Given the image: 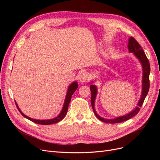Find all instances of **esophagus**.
I'll return each instance as SVG.
<instances>
[{
    "mask_svg": "<svg viewBox=\"0 0 160 160\" xmlns=\"http://www.w3.org/2000/svg\"><path fill=\"white\" fill-rule=\"evenodd\" d=\"M90 79V75L88 73V72H83V74H81L79 77V81L81 82H86L88 81Z\"/></svg>",
    "mask_w": 160,
    "mask_h": 160,
    "instance_id": "34e87169",
    "label": "esophagus"
}]
</instances>
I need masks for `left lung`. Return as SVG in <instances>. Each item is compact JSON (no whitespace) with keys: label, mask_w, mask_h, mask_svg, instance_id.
Listing matches in <instances>:
<instances>
[{"label":"left lung","mask_w":160,"mask_h":160,"mask_svg":"<svg viewBox=\"0 0 160 160\" xmlns=\"http://www.w3.org/2000/svg\"><path fill=\"white\" fill-rule=\"evenodd\" d=\"M128 49L129 52H133V55L138 58V59L141 62L142 65L143 69V77H142V96L140 98V99L138 103V106L135 108L132 111H131L127 115H125L123 116H120L117 118L115 119H104L103 118H101L100 116L96 113L95 109V101L97 96V93H98V89L97 87L95 85H90V89L91 92V103L92 108H93V112L96 117L98 118L99 120L102 121L105 123H121L127 121L131 118H132L133 116L136 115L140 110V108L142 107L143 101L145 100V98L147 96L149 89V72H150V65L148 59V58L145 54L143 50L139 43L137 42V41L132 37H131L129 38L128 42Z\"/></svg>","instance_id":"1"}]
</instances>
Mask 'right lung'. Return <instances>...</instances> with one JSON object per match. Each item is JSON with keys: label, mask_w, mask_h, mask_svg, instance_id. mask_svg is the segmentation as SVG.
I'll return each mask as SVG.
<instances>
[{"label": "right lung", "mask_w": 160, "mask_h": 160, "mask_svg": "<svg viewBox=\"0 0 160 160\" xmlns=\"http://www.w3.org/2000/svg\"><path fill=\"white\" fill-rule=\"evenodd\" d=\"M78 88V84H77V81H74L72 82V83L69 86L68 88V90H67V95L65 97V102H64V105H63V107H62V109L61 111L60 114L57 116V117L53 118V119H45V120H38V119H32L31 118L29 117H28V116L25 115L24 114L22 111L20 110V109L18 108V106L17 105L16 101V105H17V108H18V111H20V113H21V115L23 116V117H25V118L29 119L31 122L35 123H38V124H41V125H51V124H53V123H56L57 122H60L61 120H62L65 118V116L67 115V111H68V108H69V104L71 101V96L72 95V94L74 93V92L76 91V89Z\"/></svg>", "instance_id": "right-lung-1"}]
</instances>
